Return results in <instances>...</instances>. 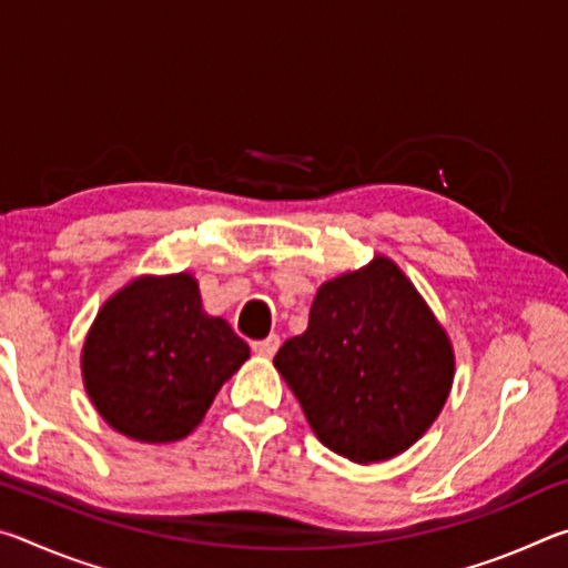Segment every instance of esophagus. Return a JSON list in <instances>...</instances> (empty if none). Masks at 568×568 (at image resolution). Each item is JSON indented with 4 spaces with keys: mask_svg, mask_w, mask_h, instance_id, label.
Segmentation results:
<instances>
[{
    "mask_svg": "<svg viewBox=\"0 0 568 568\" xmlns=\"http://www.w3.org/2000/svg\"><path fill=\"white\" fill-rule=\"evenodd\" d=\"M277 348H281V338H277V335H271V338L253 343V351L261 355V358H273Z\"/></svg>",
    "mask_w": 568,
    "mask_h": 568,
    "instance_id": "obj_1",
    "label": "esophagus"
}]
</instances>
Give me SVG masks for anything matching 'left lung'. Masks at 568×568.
<instances>
[{"label": "left lung", "mask_w": 568, "mask_h": 568, "mask_svg": "<svg viewBox=\"0 0 568 568\" xmlns=\"http://www.w3.org/2000/svg\"><path fill=\"white\" fill-rule=\"evenodd\" d=\"M273 363L321 444L363 466L434 426L456 371L446 328L386 255L325 281Z\"/></svg>", "instance_id": "1"}]
</instances>
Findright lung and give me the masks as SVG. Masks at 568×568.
<instances>
[{
	"mask_svg": "<svg viewBox=\"0 0 568 568\" xmlns=\"http://www.w3.org/2000/svg\"><path fill=\"white\" fill-rule=\"evenodd\" d=\"M250 358L227 321L207 315L192 273L138 275L98 311L82 345L84 390L108 426L172 444L200 426Z\"/></svg>",
	"mask_w": 568,
	"mask_h": 568,
	"instance_id": "obj_1",
	"label": "right lung"
}]
</instances>
